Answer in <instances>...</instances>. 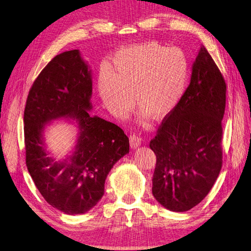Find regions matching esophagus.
<instances>
[{
    "label": "esophagus",
    "mask_w": 251,
    "mask_h": 251,
    "mask_svg": "<svg viewBox=\"0 0 251 251\" xmlns=\"http://www.w3.org/2000/svg\"><path fill=\"white\" fill-rule=\"evenodd\" d=\"M129 140H130V145L132 149H136V147L141 145V138L136 133H131Z\"/></svg>",
    "instance_id": "esophagus-1"
}]
</instances>
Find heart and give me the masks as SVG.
<instances>
[{
	"label": "heart",
	"instance_id": "b5f03b06",
	"mask_svg": "<svg viewBox=\"0 0 251 251\" xmlns=\"http://www.w3.org/2000/svg\"><path fill=\"white\" fill-rule=\"evenodd\" d=\"M189 78V61L183 50L155 41L119 50L109 73L102 71L99 93L113 114L123 117L132 101L151 118H168L180 102Z\"/></svg>",
	"mask_w": 251,
	"mask_h": 251
}]
</instances>
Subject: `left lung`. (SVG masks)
<instances>
[{"instance_id": "obj_1", "label": "left lung", "mask_w": 251, "mask_h": 251, "mask_svg": "<svg viewBox=\"0 0 251 251\" xmlns=\"http://www.w3.org/2000/svg\"><path fill=\"white\" fill-rule=\"evenodd\" d=\"M226 90L223 74L202 47L180 102L150 143L157 158L152 195L164 208L174 212L194 208L216 181L223 164Z\"/></svg>"}]
</instances>
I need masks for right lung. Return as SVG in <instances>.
Here are the masks:
<instances>
[{"label": "right lung", "mask_w": 251, "mask_h": 251, "mask_svg": "<svg viewBox=\"0 0 251 251\" xmlns=\"http://www.w3.org/2000/svg\"><path fill=\"white\" fill-rule=\"evenodd\" d=\"M91 72L78 50L57 55L35 79L24 109L26 166L38 191L66 214H82L104 195L114 163L129 151V140L111 122L91 117ZM74 117L80 137L73 157L56 163L47 156L42 130L50 119Z\"/></svg>", "instance_id": "right-lung-1"}]
</instances>
